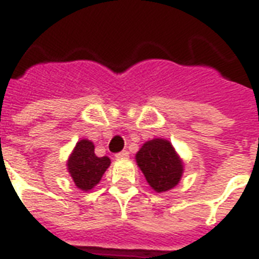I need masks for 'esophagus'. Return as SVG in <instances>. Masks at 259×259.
<instances>
[{
  "instance_id": "1",
  "label": "esophagus",
  "mask_w": 259,
  "mask_h": 259,
  "mask_svg": "<svg viewBox=\"0 0 259 259\" xmlns=\"http://www.w3.org/2000/svg\"><path fill=\"white\" fill-rule=\"evenodd\" d=\"M127 157H129V152H127V150H122V152L115 154V158H118V160H123V158Z\"/></svg>"
}]
</instances>
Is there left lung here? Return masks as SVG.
<instances>
[{"instance_id": "obj_1", "label": "left lung", "mask_w": 259, "mask_h": 259, "mask_svg": "<svg viewBox=\"0 0 259 259\" xmlns=\"http://www.w3.org/2000/svg\"><path fill=\"white\" fill-rule=\"evenodd\" d=\"M136 161L148 184L157 193L175 188L184 172V162L165 138L146 141L136 154Z\"/></svg>"}]
</instances>
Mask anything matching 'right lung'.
<instances>
[{
	"instance_id": "1",
	"label": "right lung",
	"mask_w": 259,
	"mask_h": 259,
	"mask_svg": "<svg viewBox=\"0 0 259 259\" xmlns=\"http://www.w3.org/2000/svg\"><path fill=\"white\" fill-rule=\"evenodd\" d=\"M94 149L95 146L90 140H80L67 160V170L76 188L84 192L91 191L101 181L103 173L111 164L107 156L98 157Z\"/></svg>"
}]
</instances>
